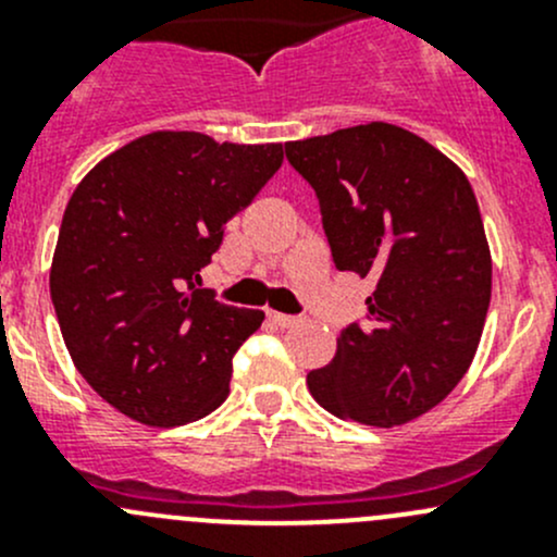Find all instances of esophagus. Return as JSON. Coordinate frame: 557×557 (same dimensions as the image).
<instances>
[{
    "mask_svg": "<svg viewBox=\"0 0 557 557\" xmlns=\"http://www.w3.org/2000/svg\"><path fill=\"white\" fill-rule=\"evenodd\" d=\"M269 318H272L280 329H294V325L305 323V318H299V314H285V312H269Z\"/></svg>",
    "mask_w": 557,
    "mask_h": 557,
    "instance_id": "obj_1",
    "label": "esophagus"
}]
</instances>
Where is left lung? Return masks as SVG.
Here are the masks:
<instances>
[{
  "label": "left lung",
  "instance_id": "8db88e82",
  "mask_svg": "<svg viewBox=\"0 0 557 557\" xmlns=\"http://www.w3.org/2000/svg\"><path fill=\"white\" fill-rule=\"evenodd\" d=\"M312 185L339 272L374 283L363 323L345 325L314 401L363 425L409 423L460 383L491 307V250L466 174L391 123L285 143Z\"/></svg>",
  "mask_w": 557,
  "mask_h": 557
}]
</instances>
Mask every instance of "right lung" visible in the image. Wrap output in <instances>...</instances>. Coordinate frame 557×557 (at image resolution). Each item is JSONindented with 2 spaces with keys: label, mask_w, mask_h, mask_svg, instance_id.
<instances>
[{
  "label": "right lung",
  "mask_w": 557,
  "mask_h": 557,
  "mask_svg": "<svg viewBox=\"0 0 557 557\" xmlns=\"http://www.w3.org/2000/svg\"><path fill=\"white\" fill-rule=\"evenodd\" d=\"M283 164V145L153 132L83 177L61 218L50 299L77 372L145 425H185L228 396L263 312L223 305L201 269Z\"/></svg>",
  "instance_id": "obj_1"
}]
</instances>
